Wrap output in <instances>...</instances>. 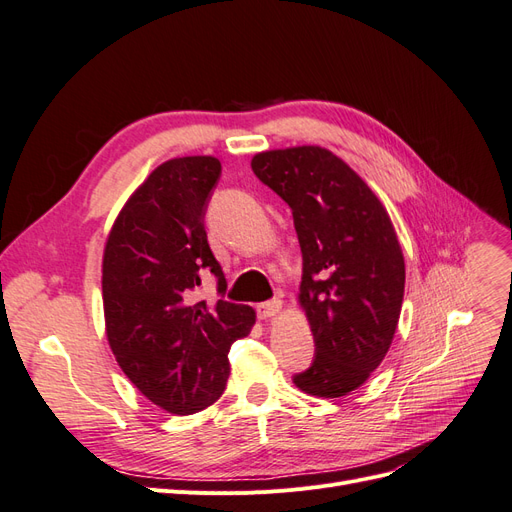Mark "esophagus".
<instances>
[{
  "instance_id": "1",
  "label": "esophagus",
  "mask_w": 512,
  "mask_h": 512,
  "mask_svg": "<svg viewBox=\"0 0 512 512\" xmlns=\"http://www.w3.org/2000/svg\"><path fill=\"white\" fill-rule=\"evenodd\" d=\"M280 312H282V301H280V299H271V301L260 303V305L256 307V314H258L260 320H269V318L277 316Z\"/></svg>"
}]
</instances>
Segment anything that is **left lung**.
<instances>
[{
    "mask_svg": "<svg viewBox=\"0 0 512 512\" xmlns=\"http://www.w3.org/2000/svg\"><path fill=\"white\" fill-rule=\"evenodd\" d=\"M252 170L292 209L303 254L299 305L316 356L292 382L307 395L344 397L382 363L399 322L406 265L393 222L329 149L262 151Z\"/></svg>",
    "mask_w": 512,
    "mask_h": 512,
    "instance_id": "1",
    "label": "left lung"
}]
</instances>
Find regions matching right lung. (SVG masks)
I'll list each match as a JSON object with an SVG mask.
<instances>
[{
	"instance_id": "obj_1",
	"label": "right lung",
	"mask_w": 512,
	"mask_h": 512,
	"mask_svg": "<svg viewBox=\"0 0 512 512\" xmlns=\"http://www.w3.org/2000/svg\"><path fill=\"white\" fill-rule=\"evenodd\" d=\"M222 175L211 156L160 164L119 211L102 260L106 337L123 374L170 414L209 408L226 389L232 342L252 331L250 305L196 299L205 273L226 277L205 230Z\"/></svg>"
}]
</instances>
